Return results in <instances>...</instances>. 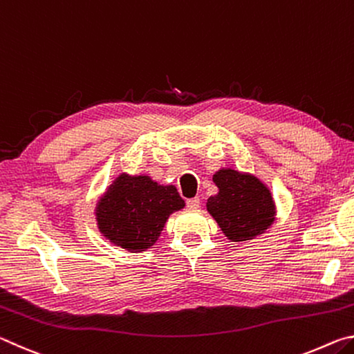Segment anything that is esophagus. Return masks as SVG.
I'll return each instance as SVG.
<instances>
[{"mask_svg": "<svg viewBox=\"0 0 354 354\" xmlns=\"http://www.w3.org/2000/svg\"><path fill=\"white\" fill-rule=\"evenodd\" d=\"M200 198L198 196H195V198H190V200H187V207L190 209V211H195V209H198L200 207Z\"/></svg>", "mask_w": 354, "mask_h": 354, "instance_id": "obj_1", "label": "esophagus"}]
</instances>
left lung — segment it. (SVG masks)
<instances>
[{
	"instance_id": "8db88e82",
	"label": "left lung",
	"mask_w": 354,
	"mask_h": 354,
	"mask_svg": "<svg viewBox=\"0 0 354 354\" xmlns=\"http://www.w3.org/2000/svg\"><path fill=\"white\" fill-rule=\"evenodd\" d=\"M218 187L209 196L207 212L230 242L245 243L267 232L277 220V203L268 185L250 171L221 167L212 175Z\"/></svg>"
}]
</instances>
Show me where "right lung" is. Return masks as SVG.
<instances>
[{"instance_id":"1","label":"right lung","mask_w":354,"mask_h":354,"mask_svg":"<svg viewBox=\"0 0 354 354\" xmlns=\"http://www.w3.org/2000/svg\"><path fill=\"white\" fill-rule=\"evenodd\" d=\"M184 206L173 184L122 171L101 194L93 214L100 232L113 247L140 253L158 242L170 215Z\"/></svg>"}]
</instances>
